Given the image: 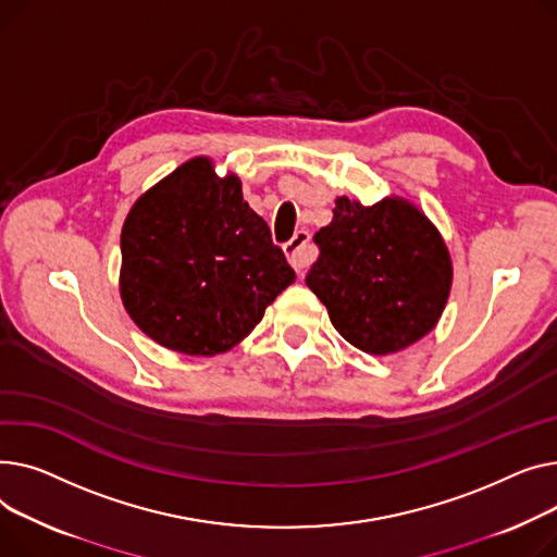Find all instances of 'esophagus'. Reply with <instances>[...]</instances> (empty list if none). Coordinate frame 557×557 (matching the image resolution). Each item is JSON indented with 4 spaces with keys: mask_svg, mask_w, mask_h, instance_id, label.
Wrapping results in <instances>:
<instances>
[{
    "mask_svg": "<svg viewBox=\"0 0 557 557\" xmlns=\"http://www.w3.org/2000/svg\"><path fill=\"white\" fill-rule=\"evenodd\" d=\"M285 253L289 258L292 268L297 270L299 276H304V272L308 270V265L314 260V251L310 247V234L308 232H297L289 243H285Z\"/></svg>",
    "mask_w": 557,
    "mask_h": 557,
    "instance_id": "1",
    "label": "esophagus"
}]
</instances>
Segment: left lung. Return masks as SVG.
Returning a JSON list of instances; mask_svg holds the SVG:
<instances>
[{"label": "left lung", "instance_id": "8db88e82", "mask_svg": "<svg viewBox=\"0 0 557 557\" xmlns=\"http://www.w3.org/2000/svg\"><path fill=\"white\" fill-rule=\"evenodd\" d=\"M314 243L319 258L306 285L355 348L398 352L441 319L451 287V258L438 228L411 202L386 198L364 207L344 195Z\"/></svg>", "mask_w": 557, "mask_h": 557}]
</instances>
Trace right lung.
Masks as SVG:
<instances>
[{
  "label": "right lung",
  "mask_w": 557,
  "mask_h": 557,
  "mask_svg": "<svg viewBox=\"0 0 557 557\" xmlns=\"http://www.w3.org/2000/svg\"><path fill=\"white\" fill-rule=\"evenodd\" d=\"M121 299L139 329L184 355L245 339L294 283L268 222L243 200L236 175L195 157L129 209L121 232Z\"/></svg>",
  "instance_id": "obj_1"
}]
</instances>
